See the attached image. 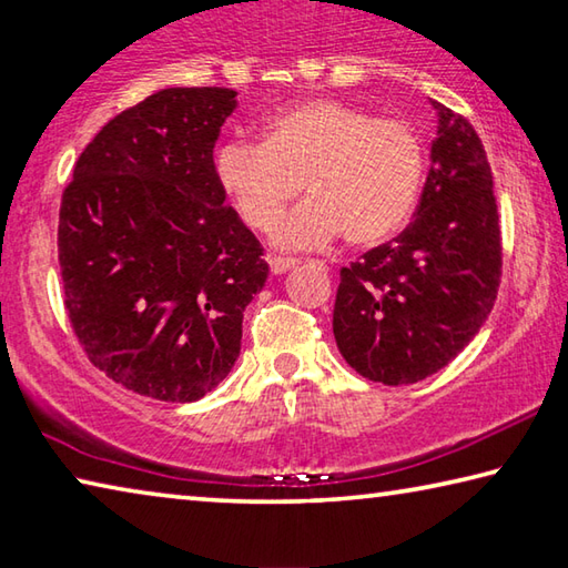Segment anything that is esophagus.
<instances>
[{"mask_svg": "<svg viewBox=\"0 0 568 568\" xmlns=\"http://www.w3.org/2000/svg\"><path fill=\"white\" fill-rule=\"evenodd\" d=\"M301 261H295V257H281V255H267V265H271V271L275 275H283L295 267Z\"/></svg>", "mask_w": 568, "mask_h": 568, "instance_id": "obj_1", "label": "esophagus"}]
</instances>
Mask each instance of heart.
<instances>
[{"label":"heart","instance_id":"obj_1","mask_svg":"<svg viewBox=\"0 0 568 568\" xmlns=\"http://www.w3.org/2000/svg\"><path fill=\"white\" fill-rule=\"evenodd\" d=\"M215 175L247 227L265 230L300 191L308 197L275 221V245L311 250L343 233L376 245L406 225L418 203L426 150L416 128L355 104L315 98L273 112L263 140H225Z\"/></svg>","mask_w":568,"mask_h":568}]
</instances>
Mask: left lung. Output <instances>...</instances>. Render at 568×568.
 Listing matches in <instances>:
<instances>
[{
  "instance_id": "8db88e82",
  "label": "left lung",
  "mask_w": 568,
  "mask_h": 568,
  "mask_svg": "<svg viewBox=\"0 0 568 568\" xmlns=\"http://www.w3.org/2000/svg\"><path fill=\"white\" fill-rule=\"evenodd\" d=\"M438 132L418 213L403 233L341 271L333 335L363 378L408 386L474 341L501 281L494 178L466 118L430 100Z\"/></svg>"
}]
</instances>
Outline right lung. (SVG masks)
<instances>
[{"label":"right lung","instance_id":"1","mask_svg":"<svg viewBox=\"0 0 568 568\" xmlns=\"http://www.w3.org/2000/svg\"><path fill=\"white\" fill-rule=\"evenodd\" d=\"M235 90L168 88L120 112L74 165L60 207L64 307L88 358L140 396L192 403L240 355L263 247L215 175Z\"/></svg>","mask_w":568,"mask_h":568}]
</instances>
